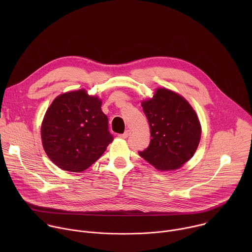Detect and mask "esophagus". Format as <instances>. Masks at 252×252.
<instances>
[{
    "mask_svg": "<svg viewBox=\"0 0 252 252\" xmlns=\"http://www.w3.org/2000/svg\"><path fill=\"white\" fill-rule=\"evenodd\" d=\"M129 134H130V130H129V129H126L123 134H120V137H122V138H126V137L129 136Z\"/></svg>",
    "mask_w": 252,
    "mask_h": 252,
    "instance_id": "esophagus-1",
    "label": "esophagus"
}]
</instances>
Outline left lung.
I'll return each instance as SVG.
<instances>
[{
    "instance_id": "1",
    "label": "left lung",
    "mask_w": 252,
    "mask_h": 252,
    "mask_svg": "<svg viewBox=\"0 0 252 252\" xmlns=\"http://www.w3.org/2000/svg\"><path fill=\"white\" fill-rule=\"evenodd\" d=\"M150 124L151 143L139 156L158 170L182 167L195 154L201 126L190 103L179 94L158 88L153 97L141 100Z\"/></svg>"
}]
</instances>
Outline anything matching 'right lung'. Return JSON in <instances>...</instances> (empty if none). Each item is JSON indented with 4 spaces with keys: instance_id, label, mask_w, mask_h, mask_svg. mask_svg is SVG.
Instances as JSON below:
<instances>
[{
    "instance_id": "1",
    "label": "right lung",
    "mask_w": 252,
    "mask_h": 252,
    "mask_svg": "<svg viewBox=\"0 0 252 252\" xmlns=\"http://www.w3.org/2000/svg\"><path fill=\"white\" fill-rule=\"evenodd\" d=\"M101 99L85 89L58 95L41 126L43 148L61 169L81 172L90 167L113 141Z\"/></svg>"
}]
</instances>
